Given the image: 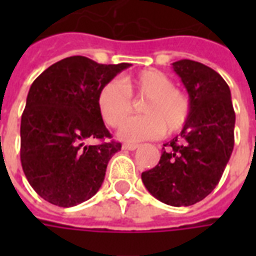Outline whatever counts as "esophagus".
I'll use <instances>...</instances> for the list:
<instances>
[{
	"instance_id": "obj_1",
	"label": "esophagus",
	"mask_w": 256,
	"mask_h": 256,
	"mask_svg": "<svg viewBox=\"0 0 256 256\" xmlns=\"http://www.w3.org/2000/svg\"><path fill=\"white\" fill-rule=\"evenodd\" d=\"M122 148H123V150H137V148H138V145H137V144H123Z\"/></svg>"
}]
</instances>
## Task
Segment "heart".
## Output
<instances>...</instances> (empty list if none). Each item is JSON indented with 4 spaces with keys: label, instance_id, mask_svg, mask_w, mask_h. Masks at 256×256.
<instances>
[{
    "label": "heart",
    "instance_id": "obj_1",
    "mask_svg": "<svg viewBox=\"0 0 256 256\" xmlns=\"http://www.w3.org/2000/svg\"><path fill=\"white\" fill-rule=\"evenodd\" d=\"M134 98H145L142 113L146 116L126 122L132 113ZM102 120L111 128H120L119 137L126 141L155 138L164 133H178L190 116V100L182 90L174 88L172 78L159 70H145L123 79L111 80L97 96Z\"/></svg>",
    "mask_w": 256,
    "mask_h": 256
}]
</instances>
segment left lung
<instances>
[{
	"mask_svg": "<svg viewBox=\"0 0 256 256\" xmlns=\"http://www.w3.org/2000/svg\"><path fill=\"white\" fill-rule=\"evenodd\" d=\"M172 68L188 90L190 116L141 180L162 203L186 207L208 196L220 182L234 146L236 115L230 89L212 68L193 60L176 62Z\"/></svg>",
	"mask_w": 256,
	"mask_h": 256,
	"instance_id": "left-lung-1",
	"label": "left lung"
}]
</instances>
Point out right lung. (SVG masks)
<instances>
[{
  "mask_svg": "<svg viewBox=\"0 0 256 256\" xmlns=\"http://www.w3.org/2000/svg\"><path fill=\"white\" fill-rule=\"evenodd\" d=\"M128 67L71 56L52 64L31 84L20 124V160L27 181L49 203L72 207L101 188L106 164L122 145L86 141L111 138L97 96Z\"/></svg>",
  "mask_w": 256,
  "mask_h": 256,
  "instance_id": "add662e5",
  "label": "right lung"
}]
</instances>
